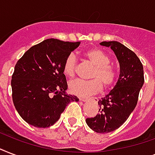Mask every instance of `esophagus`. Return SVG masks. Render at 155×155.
<instances>
[{"label": "esophagus", "mask_w": 155, "mask_h": 155, "mask_svg": "<svg viewBox=\"0 0 155 155\" xmlns=\"http://www.w3.org/2000/svg\"><path fill=\"white\" fill-rule=\"evenodd\" d=\"M90 99H91V98H87V97H84V98H81V101H82L86 102V101H89ZM92 99H93V100H97V97H92Z\"/></svg>", "instance_id": "1"}]
</instances>
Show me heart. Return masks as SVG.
Wrapping results in <instances>:
<instances>
[{
    "instance_id": "obj_1",
    "label": "heart",
    "mask_w": 155,
    "mask_h": 155,
    "mask_svg": "<svg viewBox=\"0 0 155 155\" xmlns=\"http://www.w3.org/2000/svg\"><path fill=\"white\" fill-rule=\"evenodd\" d=\"M84 57L94 66L91 78L88 81L77 80L70 83L69 89L73 94L79 97H87L96 94L102 87L108 88L115 84L117 78V71L115 66L110 63V57L102 50L92 48L84 53ZM63 73L72 79L76 74V58L74 54H70L63 63Z\"/></svg>"
}]
</instances>
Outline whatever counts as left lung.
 <instances>
[{"instance_id":"8db88e82","label":"left lung","mask_w":155,"mask_h":155,"mask_svg":"<svg viewBox=\"0 0 155 155\" xmlns=\"http://www.w3.org/2000/svg\"><path fill=\"white\" fill-rule=\"evenodd\" d=\"M100 44L110 47L120 64V75L113 89L98 101L99 114L86 119L95 132L109 133L123 125L137 105L138 95L144 84L143 66L136 54L116 41Z\"/></svg>"}]
</instances>
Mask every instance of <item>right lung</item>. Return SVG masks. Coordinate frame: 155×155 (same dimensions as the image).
<instances>
[{"label":"right lung","instance_id":"add662e5","mask_svg":"<svg viewBox=\"0 0 155 155\" xmlns=\"http://www.w3.org/2000/svg\"><path fill=\"white\" fill-rule=\"evenodd\" d=\"M80 42L49 38L30 47L17 62L12 97L23 120L38 128L53 125L68 104L79 99L66 92L63 63Z\"/></svg>","mask_w":155,"mask_h":155}]
</instances>
